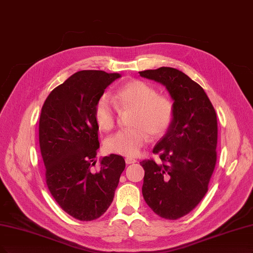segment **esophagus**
<instances>
[{
    "label": "esophagus",
    "mask_w": 253,
    "mask_h": 253,
    "mask_svg": "<svg viewBox=\"0 0 253 253\" xmlns=\"http://www.w3.org/2000/svg\"><path fill=\"white\" fill-rule=\"evenodd\" d=\"M137 160L134 159V158H130V157H126V164H133V163H136Z\"/></svg>",
    "instance_id": "1"
}]
</instances>
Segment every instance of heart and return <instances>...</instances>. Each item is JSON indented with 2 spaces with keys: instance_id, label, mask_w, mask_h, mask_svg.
<instances>
[{
  "instance_id": "b5f03b06",
  "label": "heart",
  "mask_w": 253,
  "mask_h": 253,
  "mask_svg": "<svg viewBox=\"0 0 253 253\" xmlns=\"http://www.w3.org/2000/svg\"><path fill=\"white\" fill-rule=\"evenodd\" d=\"M116 104L114 105V103ZM119 111L132 110L128 120L130 128L119 130L106 142L111 153L135 157L151 138H159L168 132L173 119L172 101L145 82L134 80L117 90L113 98L103 94L94 107V119L102 130H111L116 125Z\"/></svg>"
}]
</instances>
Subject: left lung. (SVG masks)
Here are the masks:
<instances>
[{"mask_svg": "<svg viewBox=\"0 0 253 253\" xmlns=\"http://www.w3.org/2000/svg\"><path fill=\"white\" fill-rule=\"evenodd\" d=\"M139 74L163 84L173 101L172 123L153 150L162 162H140L142 195L156 214L177 220L208 190L216 162V114L202 86L177 69L161 67Z\"/></svg>", "mask_w": 253, "mask_h": 253, "instance_id": "1", "label": "left lung"}]
</instances>
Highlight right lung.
<instances>
[{
    "instance_id": "right-lung-1",
    "label": "right lung",
    "mask_w": 253,
    "mask_h": 253,
    "mask_svg": "<svg viewBox=\"0 0 253 253\" xmlns=\"http://www.w3.org/2000/svg\"><path fill=\"white\" fill-rule=\"evenodd\" d=\"M119 73L78 71L52 91L43 102L39 137L46 183L52 197L80 221L98 219L114 199L124 157L111 154L93 171L99 149L94 107Z\"/></svg>"
}]
</instances>
